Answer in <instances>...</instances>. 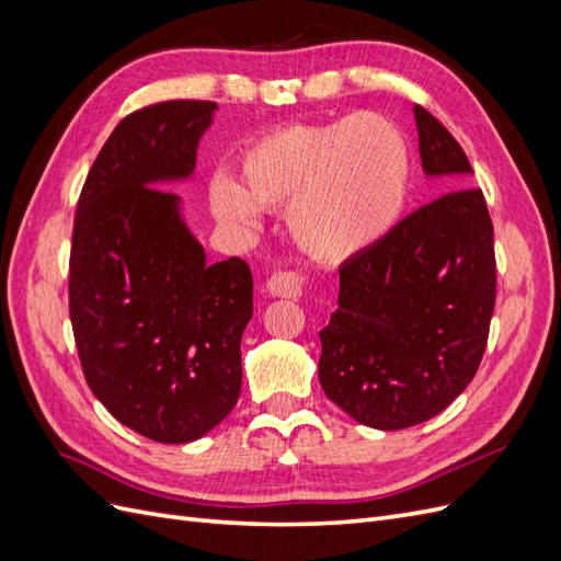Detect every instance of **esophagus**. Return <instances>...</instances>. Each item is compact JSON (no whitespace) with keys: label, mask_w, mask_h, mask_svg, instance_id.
Instances as JSON below:
<instances>
[{"label":"esophagus","mask_w":561,"mask_h":561,"mask_svg":"<svg viewBox=\"0 0 561 561\" xmlns=\"http://www.w3.org/2000/svg\"><path fill=\"white\" fill-rule=\"evenodd\" d=\"M266 293L271 297H283V299H297L304 293V278L297 271H278V274L266 280Z\"/></svg>","instance_id":"1"}]
</instances>
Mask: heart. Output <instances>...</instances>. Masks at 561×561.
<instances>
[{
	"instance_id": "heart-1",
	"label": "heart",
	"mask_w": 561,
	"mask_h": 561,
	"mask_svg": "<svg viewBox=\"0 0 561 561\" xmlns=\"http://www.w3.org/2000/svg\"><path fill=\"white\" fill-rule=\"evenodd\" d=\"M239 180L217 175L210 182V210L219 222L250 229L260 222V208L287 206L285 222L299 250L339 264L398 227L412 159L393 122L355 114L262 135L243 151Z\"/></svg>"
}]
</instances>
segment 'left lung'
<instances>
[{
	"label": "left lung",
	"mask_w": 561,
	"mask_h": 561,
	"mask_svg": "<svg viewBox=\"0 0 561 561\" xmlns=\"http://www.w3.org/2000/svg\"><path fill=\"white\" fill-rule=\"evenodd\" d=\"M414 118L423 173L463 190L339 266V309L320 330L322 390L377 431L416 426L463 393L496 301L494 227L466 151L428 110L414 105Z\"/></svg>",
	"instance_id": "1"
}]
</instances>
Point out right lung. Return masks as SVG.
<instances>
[{
    "mask_svg": "<svg viewBox=\"0 0 561 561\" xmlns=\"http://www.w3.org/2000/svg\"><path fill=\"white\" fill-rule=\"evenodd\" d=\"M208 100H168L118 124L83 182L70 254V318L83 377L105 410L154 443L213 431L241 396L252 274L208 264L182 198L213 124Z\"/></svg>",
    "mask_w": 561,
    "mask_h": 561,
    "instance_id": "1",
    "label": "right lung"
}]
</instances>
